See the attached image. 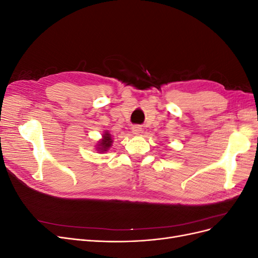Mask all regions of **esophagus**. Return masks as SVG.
Returning a JSON list of instances; mask_svg holds the SVG:
<instances>
[{
    "label": "esophagus",
    "instance_id": "esophagus-1",
    "mask_svg": "<svg viewBox=\"0 0 258 258\" xmlns=\"http://www.w3.org/2000/svg\"><path fill=\"white\" fill-rule=\"evenodd\" d=\"M131 131H132V134L138 136V135H140L142 132V128L140 127V126H134V127L131 128Z\"/></svg>",
    "mask_w": 258,
    "mask_h": 258
}]
</instances>
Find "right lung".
<instances>
[{
  "label": "right lung",
  "instance_id": "add662e5",
  "mask_svg": "<svg viewBox=\"0 0 258 258\" xmlns=\"http://www.w3.org/2000/svg\"><path fill=\"white\" fill-rule=\"evenodd\" d=\"M112 144H113V139L111 134L108 131H104V134L102 135V139H100L98 143L95 145L96 151H98L99 153H105L110 150Z\"/></svg>",
  "mask_w": 258,
  "mask_h": 258
}]
</instances>
